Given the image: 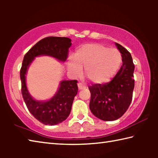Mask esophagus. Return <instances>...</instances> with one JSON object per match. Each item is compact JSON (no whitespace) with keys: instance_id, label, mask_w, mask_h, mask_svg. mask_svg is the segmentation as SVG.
I'll use <instances>...</instances> for the list:
<instances>
[{"instance_id":"34e87169","label":"esophagus","mask_w":158,"mask_h":158,"mask_svg":"<svg viewBox=\"0 0 158 158\" xmlns=\"http://www.w3.org/2000/svg\"><path fill=\"white\" fill-rule=\"evenodd\" d=\"M85 87L81 84V83H79V84H78V89H79V90H82V89H85Z\"/></svg>"}]
</instances>
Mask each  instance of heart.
Returning <instances> with one entry per match:
<instances>
[{"mask_svg":"<svg viewBox=\"0 0 158 158\" xmlns=\"http://www.w3.org/2000/svg\"><path fill=\"white\" fill-rule=\"evenodd\" d=\"M122 54L116 49H109L98 43L86 44L76 51L74 57L67 62L69 73L74 77L85 74L93 84H102L109 81L117 73L122 64Z\"/></svg>","mask_w":158,"mask_h":158,"instance_id":"heart-1","label":"heart"}]
</instances>
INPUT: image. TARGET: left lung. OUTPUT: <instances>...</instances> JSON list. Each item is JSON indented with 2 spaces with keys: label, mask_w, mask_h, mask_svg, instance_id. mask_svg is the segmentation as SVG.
<instances>
[{
  "label": "left lung",
  "mask_w": 158,
  "mask_h": 158,
  "mask_svg": "<svg viewBox=\"0 0 158 158\" xmlns=\"http://www.w3.org/2000/svg\"><path fill=\"white\" fill-rule=\"evenodd\" d=\"M116 46L122 54L123 65L111 81L93 84L90 92V109L93 114L105 121H112L123 115L132 100L135 87V65L130 53L121 44Z\"/></svg>",
  "instance_id": "8db88e82"
}]
</instances>
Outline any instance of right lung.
<instances>
[{
	"label": "right lung",
	"mask_w": 158,
	"mask_h": 158,
	"mask_svg": "<svg viewBox=\"0 0 158 158\" xmlns=\"http://www.w3.org/2000/svg\"><path fill=\"white\" fill-rule=\"evenodd\" d=\"M72 45L71 39L65 37H47L41 40L26 53L20 70L21 93L30 113L42 123L54 125L60 123L70 114L74 98L78 92L77 80H63L57 92L47 101L35 100L28 93L26 74L35 58L49 56L61 62H65L68 49Z\"/></svg>",
	"instance_id": "obj_1"
}]
</instances>
